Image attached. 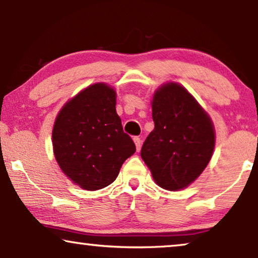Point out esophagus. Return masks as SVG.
<instances>
[{"label": "esophagus", "mask_w": 258, "mask_h": 258, "mask_svg": "<svg viewBox=\"0 0 258 258\" xmlns=\"http://www.w3.org/2000/svg\"><path fill=\"white\" fill-rule=\"evenodd\" d=\"M134 142H135V144H136V149H137V151H140L141 150V144H142V141H141V139L140 137H134Z\"/></svg>", "instance_id": "1"}]
</instances>
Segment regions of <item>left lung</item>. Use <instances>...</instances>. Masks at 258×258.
I'll return each instance as SVG.
<instances>
[{
	"label": "left lung",
	"mask_w": 258,
	"mask_h": 258,
	"mask_svg": "<svg viewBox=\"0 0 258 258\" xmlns=\"http://www.w3.org/2000/svg\"><path fill=\"white\" fill-rule=\"evenodd\" d=\"M151 108L155 128L144 141L141 157L161 188L184 189L213 156V122L192 95L174 82L155 91Z\"/></svg>",
	"instance_id": "obj_1"
}]
</instances>
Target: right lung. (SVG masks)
<instances>
[{"label":"right lung","instance_id":"right-lung-1","mask_svg":"<svg viewBox=\"0 0 258 258\" xmlns=\"http://www.w3.org/2000/svg\"><path fill=\"white\" fill-rule=\"evenodd\" d=\"M52 148L62 171L82 189L111 184L136 151L116 112V91L95 83L67 102L55 119Z\"/></svg>","mask_w":258,"mask_h":258}]
</instances>
